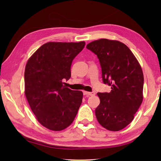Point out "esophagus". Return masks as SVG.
I'll return each mask as SVG.
<instances>
[{
	"label": "esophagus",
	"instance_id": "34e87169",
	"mask_svg": "<svg viewBox=\"0 0 161 161\" xmlns=\"http://www.w3.org/2000/svg\"><path fill=\"white\" fill-rule=\"evenodd\" d=\"M84 94L85 95H90V96H93L95 95V92H87V91H84Z\"/></svg>",
	"mask_w": 161,
	"mask_h": 161
}]
</instances>
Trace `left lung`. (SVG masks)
<instances>
[{
  "label": "left lung",
  "instance_id": "left-lung-1",
  "mask_svg": "<svg viewBox=\"0 0 161 161\" xmlns=\"http://www.w3.org/2000/svg\"><path fill=\"white\" fill-rule=\"evenodd\" d=\"M86 48L97 55L102 81L111 86L110 93H97V121L109 131H119L131 122L142 104V68L129 47L118 41L101 39L88 43Z\"/></svg>",
  "mask_w": 161,
  "mask_h": 161
}]
</instances>
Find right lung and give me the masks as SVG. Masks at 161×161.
I'll use <instances>...</instances> for the list:
<instances>
[{
  "mask_svg": "<svg viewBox=\"0 0 161 161\" xmlns=\"http://www.w3.org/2000/svg\"><path fill=\"white\" fill-rule=\"evenodd\" d=\"M84 46V42L46 43L27 62L25 96L37 120L48 129L70 125L82 102V92L66 87L64 81L70 78L72 62Z\"/></svg>",
  "mask_w": 161,
  "mask_h": 161,
  "instance_id": "1",
  "label": "right lung"
}]
</instances>
